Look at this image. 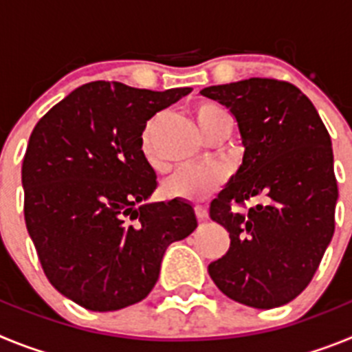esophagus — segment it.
Listing matches in <instances>:
<instances>
[{"mask_svg": "<svg viewBox=\"0 0 352 352\" xmlns=\"http://www.w3.org/2000/svg\"><path fill=\"white\" fill-rule=\"evenodd\" d=\"M195 214H197V219L203 222V220L208 219V210L204 206H195Z\"/></svg>", "mask_w": 352, "mask_h": 352, "instance_id": "34e87169", "label": "esophagus"}]
</instances>
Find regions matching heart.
<instances>
[{
  "label": "heart",
  "mask_w": 352,
  "mask_h": 352,
  "mask_svg": "<svg viewBox=\"0 0 352 352\" xmlns=\"http://www.w3.org/2000/svg\"><path fill=\"white\" fill-rule=\"evenodd\" d=\"M227 113L219 105L204 102L195 107V120H197L199 129L203 133L213 125L220 118H226ZM155 129H157V120L148 121L141 133V149L146 160L149 164H157L155 157ZM226 182V174L219 167H201V169H183L178 173L170 174L169 178L162 183V194L167 199L174 201H186V203H201L210 197L214 190H219Z\"/></svg>",
  "instance_id": "heart-1"
}]
</instances>
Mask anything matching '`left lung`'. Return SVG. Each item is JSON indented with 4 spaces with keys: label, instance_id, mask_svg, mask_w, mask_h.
Listing matches in <instances>:
<instances>
[{
    "label": "left lung",
    "instance_id": "left-lung-1",
    "mask_svg": "<svg viewBox=\"0 0 352 352\" xmlns=\"http://www.w3.org/2000/svg\"><path fill=\"white\" fill-rule=\"evenodd\" d=\"M238 123L243 162L210 217L229 232L226 256L208 266L231 300L254 309L289 303L312 280L335 231L333 149L312 102L291 82L238 80L201 91ZM263 195L241 214L232 204Z\"/></svg>",
    "mask_w": 352,
    "mask_h": 352
}]
</instances>
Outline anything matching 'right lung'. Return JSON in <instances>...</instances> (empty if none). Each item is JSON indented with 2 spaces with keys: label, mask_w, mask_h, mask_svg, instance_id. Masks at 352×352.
Segmentation results:
<instances>
[{
  "label": "right lung",
  "mask_w": 352,
  "mask_h": 352,
  "mask_svg": "<svg viewBox=\"0 0 352 352\" xmlns=\"http://www.w3.org/2000/svg\"><path fill=\"white\" fill-rule=\"evenodd\" d=\"M82 84L36 123L23 160L24 220L43 273L93 312L144 300L173 241L197 227L186 201L148 203L157 174L141 149L146 121L188 95Z\"/></svg>",
  "instance_id": "1"
}]
</instances>
